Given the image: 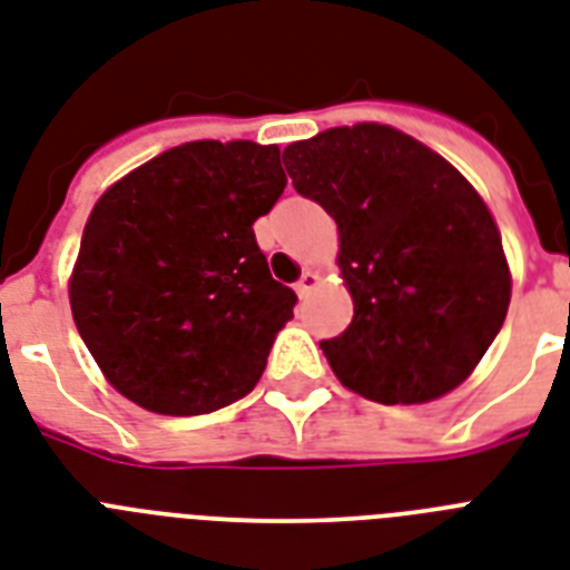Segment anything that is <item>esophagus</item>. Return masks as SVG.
I'll list each match as a JSON object with an SVG mask.
<instances>
[{"label": "esophagus", "instance_id": "obj_1", "mask_svg": "<svg viewBox=\"0 0 570 570\" xmlns=\"http://www.w3.org/2000/svg\"><path fill=\"white\" fill-rule=\"evenodd\" d=\"M316 284H318V275H316V272L307 269L304 275H301L298 284H295V293H298V298H307V295L316 289Z\"/></svg>", "mask_w": 570, "mask_h": 570}]
</instances>
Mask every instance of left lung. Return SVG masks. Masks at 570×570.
Here are the masks:
<instances>
[{
  "mask_svg": "<svg viewBox=\"0 0 570 570\" xmlns=\"http://www.w3.org/2000/svg\"><path fill=\"white\" fill-rule=\"evenodd\" d=\"M284 166L340 228L336 263L354 318L322 351L342 386L377 404H428L456 390L501 331L512 295L501 230L478 189L381 122L293 142Z\"/></svg>",
  "mask_w": 570,
  "mask_h": 570,
  "instance_id": "1",
  "label": "left lung"
}]
</instances>
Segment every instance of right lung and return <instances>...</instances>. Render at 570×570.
Here are the masks:
<instances>
[{
	"mask_svg": "<svg viewBox=\"0 0 570 570\" xmlns=\"http://www.w3.org/2000/svg\"><path fill=\"white\" fill-rule=\"evenodd\" d=\"M284 187L277 146L193 140L101 193L69 307L119 395L157 415H202L257 386L298 301L252 230Z\"/></svg>",
	"mask_w": 570,
	"mask_h": 570,
	"instance_id": "add662e5",
	"label": "right lung"
}]
</instances>
